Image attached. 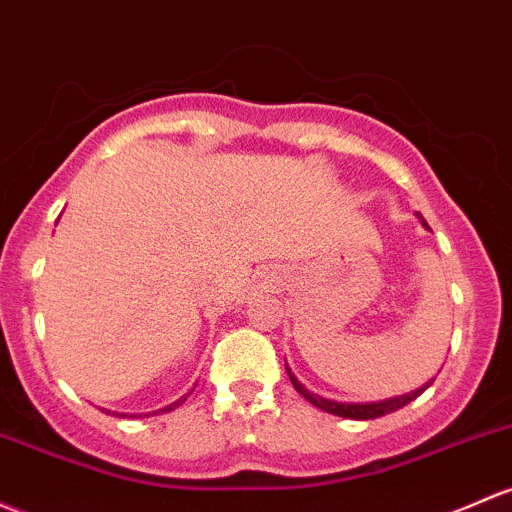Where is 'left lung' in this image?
I'll list each match as a JSON object with an SVG mask.
<instances>
[{"label":"left lung","mask_w":512,"mask_h":512,"mask_svg":"<svg viewBox=\"0 0 512 512\" xmlns=\"http://www.w3.org/2000/svg\"><path fill=\"white\" fill-rule=\"evenodd\" d=\"M424 225H427V223H424ZM287 375H289V380H292L294 390H297L299 395L304 397V400H309L311 405L319 407V410L338 414V417H346V419H375V417H383V414H390V412L400 410V407L410 405L412 400H417V397L422 395L424 390H427V385H424V387H419V390L410 392V395L392 397V400L368 402V405H346V402H333V400H326V397H319V395H314V392H309L304 385L299 383L297 378H294L292 370H289V368H287Z\"/></svg>","instance_id":"1"}]
</instances>
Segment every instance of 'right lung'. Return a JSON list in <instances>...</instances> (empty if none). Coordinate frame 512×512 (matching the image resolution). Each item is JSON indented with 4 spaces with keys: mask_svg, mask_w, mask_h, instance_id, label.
<instances>
[{
    "mask_svg": "<svg viewBox=\"0 0 512 512\" xmlns=\"http://www.w3.org/2000/svg\"><path fill=\"white\" fill-rule=\"evenodd\" d=\"M186 397H188V395H186ZM186 397H181V400H176V402H174V405L164 407V410H161V412H171V410H174V407H179V405H181V402H184V400H186Z\"/></svg>",
    "mask_w": 512,
    "mask_h": 512,
    "instance_id": "right-lung-1",
    "label": "right lung"
}]
</instances>
